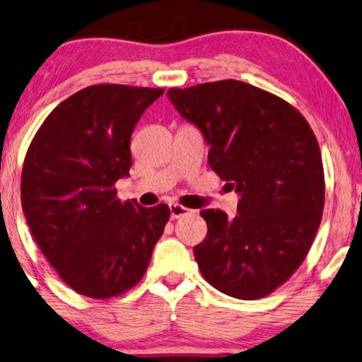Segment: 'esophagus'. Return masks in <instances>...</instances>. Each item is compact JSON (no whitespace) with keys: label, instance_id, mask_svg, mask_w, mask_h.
Instances as JSON below:
<instances>
[{"label":"esophagus","instance_id":"34e87169","mask_svg":"<svg viewBox=\"0 0 362 362\" xmlns=\"http://www.w3.org/2000/svg\"><path fill=\"white\" fill-rule=\"evenodd\" d=\"M192 210L185 209V206L178 205V204H170V218L175 220V218H180V216H184L187 214H190Z\"/></svg>","mask_w":362,"mask_h":362}]
</instances>
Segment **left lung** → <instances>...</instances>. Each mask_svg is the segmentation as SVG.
<instances>
[{
	"label": "left lung",
	"instance_id": "obj_1",
	"mask_svg": "<svg viewBox=\"0 0 362 362\" xmlns=\"http://www.w3.org/2000/svg\"><path fill=\"white\" fill-rule=\"evenodd\" d=\"M167 95L204 134L211 170L240 197L233 218L200 211L209 226L194 247L202 274L238 300L269 295L303 263L321 223L325 172L310 124L286 100L235 79Z\"/></svg>",
	"mask_w": 362,
	"mask_h": 362
}]
</instances>
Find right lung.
Wrapping results in <instances>:
<instances>
[{
	"label": "right lung",
	"mask_w": 362,
	"mask_h": 362,
	"mask_svg": "<svg viewBox=\"0 0 362 362\" xmlns=\"http://www.w3.org/2000/svg\"><path fill=\"white\" fill-rule=\"evenodd\" d=\"M163 89L99 84L57 105L36 132L21 173V204L37 247L66 285L105 300L141 281L170 216L167 205L120 202L131 136Z\"/></svg>",
	"instance_id": "add662e5"
}]
</instances>
